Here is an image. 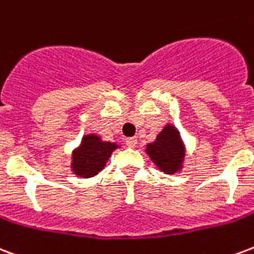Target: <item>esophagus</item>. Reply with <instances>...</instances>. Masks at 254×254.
Segmentation results:
<instances>
[{
    "instance_id": "obj_1",
    "label": "esophagus",
    "mask_w": 254,
    "mask_h": 254,
    "mask_svg": "<svg viewBox=\"0 0 254 254\" xmlns=\"http://www.w3.org/2000/svg\"><path fill=\"white\" fill-rule=\"evenodd\" d=\"M127 145L129 146V148H134L135 145H137V138L135 137H129V138H127Z\"/></svg>"
}]
</instances>
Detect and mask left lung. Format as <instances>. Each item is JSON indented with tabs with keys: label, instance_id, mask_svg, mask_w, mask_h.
Masks as SVG:
<instances>
[{
	"label": "left lung",
	"instance_id": "left-lung-1",
	"mask_svg": "<svg viewBox=\"0 0 254 254\" xmlns=\"http://www.w3.org/2000/svg\"><path fill=\"white\" fill-rule=\"evenodd\" d=\"M145 152L153 164L165 174L179 173L183 170L187 148L180 130L172 124H166L156 140L146 145Z\"/></svg>",
	"mask_w": 254,
	"mask_h": 254
}]
</instances>
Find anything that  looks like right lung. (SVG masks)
Masks as SVG:
<instances>
[{"mask_svg": "<svg viewBox=\"0 0 254 254\" xmlns=\"http://www.w3.org/2000/svg\"><path fill=\"white\" fill-rule=\"evenodd\" d=\"M117 142L104 141L98 134H86L71 153L70 170L77 177L90 179L105 168L112 153L119 149Z\"/></svg>", "mask_w": 254, "mask_h": 254, "instance_id": "obj_1", "label": "right lung"}]
</instances>
